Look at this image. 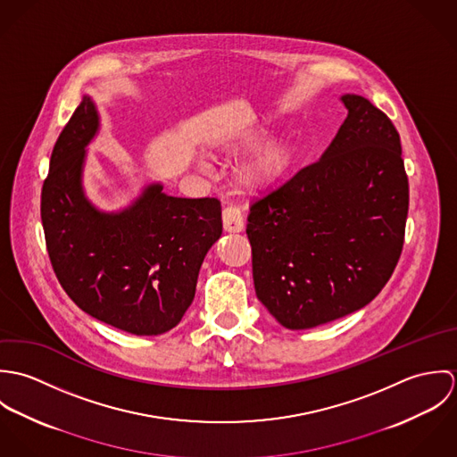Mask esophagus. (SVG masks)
Returning a JSON list of instances; mask_svg holds the SVG:
<instances>
[{"instance_id":"esophagus-1","label":"esophagus","mask_w":457,"mask_h":457,"mask_svg":"<svg viewBox=\"0 0 457 457\" xmlns=\"http://www.w3.org/2000/svg\"><path fill=\"white\" fill-rule=\"evenodd\" d=\"M223 228L227 232H241L245 228V220H243V214L239 211V207L236 205H227L223 209Z\"/></svg>"}]
</instances>
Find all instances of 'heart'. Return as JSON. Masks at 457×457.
Listing matches in <instances>:
<instances>
[{"mask_svg": "<svg viewBox=\"0 0 457 457\" xmlns=\"http://www.w3.org/2000/svg\"><path fill=\"white\" fill-rule=\"evenodd\" d=\"M261 140V131H248L227 144L230 151H246ZM295 147L288 140H270L261 145L239 169L237 179L243 188L257 192L276 185L292 169Z\"/></svg>", "mask_w": 457, "mask_h": 457, "instance_id": "1", "label": "heart"}]
</instances>
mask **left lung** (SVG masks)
I'll list each match as a JSON object with an SVG mask.
<instances>
[{"label": "left lung", "mask_w": 457, "mask_h": 457, "mask_svg": "<svg viewBox=\"0 0 457 457\" xmlns=\"http://www.w3.org/2000/svg\"><path fill=\"white\" fill-rule=\"evenodd\" d=\"M341 102L348 116L322 158L248 214L257 297L292 330L370 304L403 250L408 178L399 133L368 98Z\"/></svg>", "instance_id": "left-lung-1"}]
</instances>
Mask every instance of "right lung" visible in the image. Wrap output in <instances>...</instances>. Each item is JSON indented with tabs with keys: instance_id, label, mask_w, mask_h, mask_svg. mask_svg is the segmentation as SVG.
<instances>
[{
	"instance_id": "add662e5",
	"label": "right lung",
	"mask_w": 457,
	"mask_h": 457,
	"mask_svg": "<svg viewBox=\"0 0 457 457\" xmlns=\"http://www.w3.org/2000/svg\"><path fill=\"white\" fill-rule=\"evenodd\" d=\"M100 129L89 96L60 133L42 187V225L53 269L68 297L93 319L137 336L178 326L196 278L220 239L218 198H181L153 183L120 212L84 195L86 145Z\"/></svg>"
}]
</instances>
